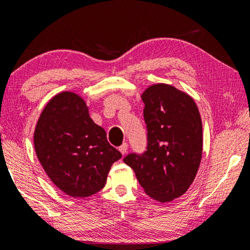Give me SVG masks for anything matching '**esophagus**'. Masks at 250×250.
I'll use <instances>...</instances> for the list:
<instances>
[{
	"mask_svg": "<svg viewBox=\"0 0 250 250\" xmlns=\"http://www.w3.org/2000/svg\"><path fill=\"white\" fill-rule=\"evenodd\" d=\"M119 150H120V152H121L122 155H125L126 151H128V144H126V143L122 144L121 146L119 147Z\"/></svg>",
	"mask_w": 250,
	"mask_h": 250,
	"instance_id": "obj_1",
	"label": "esophagus"
}]
</instances>
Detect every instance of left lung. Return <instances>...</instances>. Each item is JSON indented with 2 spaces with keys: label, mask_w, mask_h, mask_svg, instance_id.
Masks as SVG:
<instances>
[{
  "label": "left lung",
  "mask_w": 250,
  "mask_h": 250,
  "mask_svg": "<svg viewBox=\"0 0 250 250\" xmlns=\"http://www.w3.org/2000/svg\"><path fill=\"white\" fill-rule=\"evenodd\" d=\"M147 125V150L124 162L136 173L145 193L165 203L188 191L199 170L203 149L202 120L188 93L154 84L141 94Z\"/></svg>",
  "instance_id": "obj_1"
}]
</instances>
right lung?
<instances>
[{"mask_svg": "<svg viewBox=\"0 0 250 250\" xmlns=\"http://www.w3.org/2000/svg\"><path fill=\"white\" fill-rule=\"evenodd\" d=\"M33 144L48 177L72 197L101 191L112 164L122 157L107 143L105 130L89 118L84 99L68 91L58 93L44 106Z\"/></svg>", "mask_w": 250, "mask_h": 250, "instance_id": "add662e5", "label": "right lung"}]
</instances>
